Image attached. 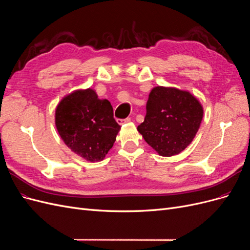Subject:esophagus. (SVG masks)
I'll list each match as a JSON object with an SVG mask.
<instances>
[{
  "mask_svg": "<svg viewBox=\"0 0 250 250\" xmlns=\"http://www.w3.org/2000/svg\"><path fill=\"white\" fill-rule=\"evenodd\" d=\"M131 122V118H125V119H117V123H118V125H125V124H126V123H130Z\"/></svg>",
  "mask_w": 250,
  "mask_h": 250,
  "instance_id": "1",
  "label": "esophagus"
}]
</instances>
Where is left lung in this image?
Listing matches in <instances>:
<instances>
[{
  "label": "left lung",
  "instance_id": "1",
  "mask_svg": "<svg viewBox=\"0 0 250 250\" xmlns=\"http://www.w3.org/2000/svg\"><path fill=\"white\" fill-rule=\"evenodd\" d=\"M203 116V106L189 91L157 86L148 95L146 118L137 130L160 156L171 157L193 141Z\"/></svg>",
  "mask_w": 250,
  "mask_h": 250
}]
</instances>
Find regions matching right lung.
I'll use <instances>...</instances> for the list:
<instances>
[{"instance_id":"obj_1","label":"right lung","mask_w":250,"mask_h":250,"mask_svg":"<svg viewBox=\"0 0 250 250\" xmlns=\"http://www.w3.org/2000/svg\"><path fill=\"white\" fill-rule=\"evenodd\" d=\"M55 125L63 142L89 162H100L113 146L120 125L108 100L92 88L65 95L55 111Z\"/></svg>"}]
</instances>
